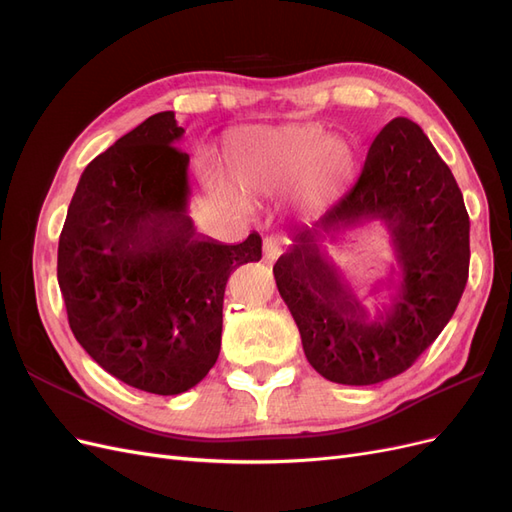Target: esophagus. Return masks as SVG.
I'll return each mask as SVG.
<instances>
[{
    "instance_id": "1",
    "label": "esophagus",
    "mask_w": 512,
    "mask_h": 512,
    "mask_svg": "<svg viewBox=\"0 0 512 512\" xmlns=\"http://www.w3.org/2000/svg\"><path fill=\"white\" fill-rule=\"evenodd\" d=\"M262 252H265L267 260H275L284 252V241L280 237H267L265 243H262Z\"/></svg>"
}]
</instances>
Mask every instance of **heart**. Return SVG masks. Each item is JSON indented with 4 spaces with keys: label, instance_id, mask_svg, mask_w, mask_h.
<instances>
[{
    "label": "heart",
    "instance_id": "heart-1",
    "mask_svg": "<svg viewBox=\"0 0 512 512\" xmlns=\"http://www.w3.org/2000/svg\"><path fill=\"white\" fill-rule=\"evenodd\" d=\"M222 168L232 185L256 194H280L301 179L303 198L322 207L342 192L352 151L342 138L309 123L256 126L228 138Z\"/></svg>",
    "mask_w": 512,
    "mask_h": 512
}]
</instances>
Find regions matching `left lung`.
Instances as JSON below:
<instances>
[{
  "label": "left lung",
  "instance_id": "left-lung-1",
  "mask_svg": "<svg viewBox=\"0 0 512 512\" xmlns=\"http://www.w3.org/2000/svg\"><path fill=\"white\" fill-rule=\"evenodd\" d=\"M371 219L390 228L400 267L392 303L374 319L321 250L324 238ZM290 239L273 267L275 284L309 365L337 384L367 386L404 374L453 318L468 282L470 218L461 190L406 117L374 138L352 190Z\"/></svg>",
  "mask_w": 512,
  "mask_h": 512
}]
</instances>
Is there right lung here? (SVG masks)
I'll list each match as a JSON object with an SVG mask.
<instances>
[{"label": "right lung", "instance_id": "right-lung-1", "mask_svg": "<svg viewBox=\"0 0 512 512\" xmlns=\"http://www.w3.org/2000/svg\"><path fill=\"white\" fill-rule=\"evenodd\" d=\"M173 111L91 160L59 235L57 282L70 329L104 371L134 389L179 395L218 361L230 273L262 256L250 232L226 245L188 215L190 156Z\"/></svg>", "mask_w": 512, "mask_h": 512}]
</instances>
